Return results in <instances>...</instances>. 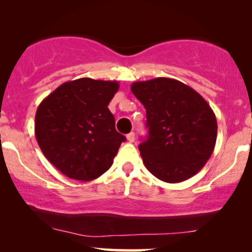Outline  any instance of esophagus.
I'll list each match as a JSON object with an SVG mask.
<instances>
[{
    "instance_id": "obj_1",
    "label": "esophagus",
    "mask_w": 252,
    "mask_h": 252,
    "mask_svg": "<svg viewBox=\"0 0 252 252\" xmlns=\"http://www.w3.org/2000/svg\"><path fill=\"white\" fill-rule=\"evenodd\" d=\"M126 140H128L130 143L135 142V134H134V132H130V134L126 135Z\"/></svg>"
}]
</instances>
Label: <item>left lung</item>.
<instances>
[{
    "mask_svg": "<svg viewBox=\"0 0 252 252\" xmlns=\"http://www.w3.org/2000/svg\"><path fill=\"white\" fill-rule=\"evenodd\" d=\"M147 112L149 136L138 146L146 168L164 182L192 178L212 155L217 120L195 90L172 78L131 84Z\"/></svg>",
    "mask_w": 252,
    "mask_h": 252,
    "instance_id": "obj_1",
    "label": "left lung"
}]
</instances>
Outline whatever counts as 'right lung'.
Here are the masks:
<instances>
[{
	"instance_id": "add662e5",
	"label": "right lung",
	"mask_w": 252,
	"mask_h": 252,
	"mask_svg": "<svg viewBox=\"0 0 252 252\" xmlns=\"http://www.w3.org/2000/svg\"><path fill=\"white\" fill-rule=\"evenodd\" d=\"M118 88L116 80L79 78L62 84L37 106V144L63 174L86 182L111 167L126 141L108 108Z\"/></svg>"
}]
</instances>
